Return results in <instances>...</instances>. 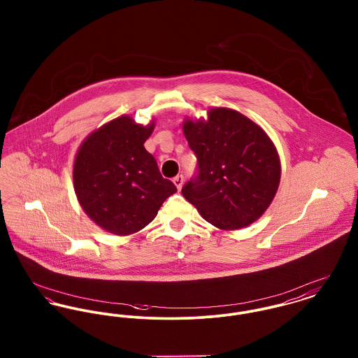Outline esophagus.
<instances>
[{"label": "esophagus", "mask_w": 358, "mask_h": 358, "mask_svg": "<svg viewBox=\"0 0 358 358\" xmlns=\"http://www.w3.org/2000/svg\"><path fill=\"white\" fill-rule=\"evenodd\" d=\"M173 182H174V185L177 187V189L181 190V188H182V184H184V176H182V174L176 176V177L173 178Z\"/></svg>", "instance_id": "1"}]
</instances>
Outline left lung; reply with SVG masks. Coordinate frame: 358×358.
<instances>
[{
    "mask_svg": "<svg viewBox=\"0 0 358 358\" xmlns=\"http://www.w3.org/2000/svg\"><path fill=\"white\" fill-rule=\"evenodd\" d=\"M197 158L184 197L210 224L223 230L249 226L271 206L280 184V159L261 127L242 113L215 108L208 120L184 123Z\"/></svg>",
    "mask_w": 358,
    "mask_h": 358,
    "instance_id": "8db88e82",
    "label": "left lung"
}]
</instances>
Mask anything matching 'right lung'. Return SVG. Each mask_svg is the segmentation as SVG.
Segmentation results:
<instances>
[{"instance_id":"add662e5","label":"right lung","mask_w":358,"mask_h":358,"mask_svg":"<svg viewBox=\"0 0 358 358\" xmlns=\"http://www.w3.org/2000/svg\"><path fill=\"white\" fill-rule=\"evenodd\" d=\"M152 129L154 124H135L122 116L94 131L78 150L76 194L86 215L106 231L129 235L142 230L177 192L143 146Z\"/></svg>"}]
</instances>
